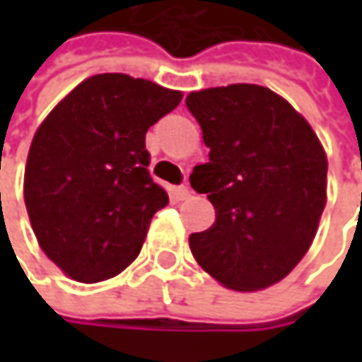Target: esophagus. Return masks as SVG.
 Wrapping results in <instances>:
<instances>
[{
    "label": "esophagus",
    "mask_w": 362,
    "mask_h": 362,
    "mask_svg": "<svg viewBox=\"0 0 362 362\" xmlns=\"http://www.w3.org/2000/svg\"><path fill=\"white\" fill-rule=\"evenodd\" d=\"M173 197L177 202H183V199H189V197H191V191H189V187H175Z\"/></svg>",
    "instance_id": "obj_1"
}]
</instances>
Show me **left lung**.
Instances as JSON below:
<instances>
[{
  "instance_id": "1",
  "label": "left lung",
  "mask_w": 362,
  "mask_h": 362,
  "mask_svg": "<svg viewBox=\"0 0 362 362\" xmlns=\"http://www.w3.org/2000/svg\"><path fill=\"white\" fill-rule=\"evenodd\" d=\"M189 112L209 146L191 187L207 193L216 221L191 233L197 264L238 292L274 286L313 245L327 205L322 143L280 94L257 84L189 92Z\"/></svg>"
}]
</instances>
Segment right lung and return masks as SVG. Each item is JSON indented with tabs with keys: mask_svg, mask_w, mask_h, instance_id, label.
<instances>
[{
	"mask_svg": "<svg viewBox=\"0 0 362 362\" xmlns=\"http://www.w3.org/2000/svg\"><path fill=\"white\" fill-rule=\"evenodd\" d=\"M181 98L145 78L96 74L37 127L23 202L40 247L68 278L96 284L136 259L169 203L146 169L145 134Z\"/></svg>",
	"mask_w": 362,
	"mask_h": 362,
	"instance_id": "right-lung-1",
	"label": "right lung"
}]
</instances>
